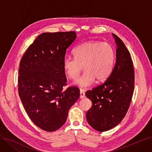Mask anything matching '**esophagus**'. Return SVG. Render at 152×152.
Returning a JSON list of instances; mask_svg holds the SVG:
<instances>
[{"mask_svg":"<svg viewBox=\"0 0 152 152\" xmlns=\"http://www.w3.org/2000/svg\"><path fill=\"white\" fill-rule=\"evenodd\" d=\"M85 97V91H84V90H83L82 89H80V99H83Z\"/></svg>","mask_w":152,"mask_h":152,"instance_id":"esophagus-1","label":"esophagus"}]
</instances>
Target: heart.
Returning a JSON list of instances; mask_svg holds the SVG:
<instances>
[{"label":"heart","instance_id":"obj_1","mask_svg":"<svg viewBox=\"0 0 152 152\" xmlns=\"http://www.w3.org/2000/svg\"><path fill=\"white\" fill-rule=\"evenodd\" d=\"M73 54L75 58H64L63 66L71 80L76 79L83 66L85 71L75 81V85L80 87L90 86L96 79L98 81L105 80L113 70L115 53L108 43L87 41L77 46Z\"/></svg>","mask_w":152,"mask_h":152}]
</instances>
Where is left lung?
<instances>
[{
	"label": "left lung",
	"instance_id": "8db88e82",
	"mask_svg": "<svg viewBox=\"0 0 152 152\" xmlns=\"http://www.w3.org/2000/svg\"><path fill=\"white\" fill-rule=\"evenodd\" d=\"M112 36L117 46L114 68L103 84L86 93V96L92 102L86 119L89 125L98 132L110 130L124 118L134 89V75L130 54L118 37L114 34Z\"/></svg>",
	"mask_w": 152,
	"mask_h": 152
}]
</instances>
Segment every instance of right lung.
Wrapping results in <instances>:
<instances>
[{"label": "right lung", "instance_id": "right-lung-1", "mask_svg": "<svg viewBox=\"0 0 152 152\" xmlns=\"http://www.w3.org/2000/svg\"><path fill=\"white\" fill-rule=\"evenodd\" d=\"M76 37L74 31L42 33L20 60L19 96L30 119L43 130L54 132L63 126L80 96L75 86L63 91L66 77L63 62Z\"/></svg>", "mask_w": 152, "mask_h": 152}]
</instances>
